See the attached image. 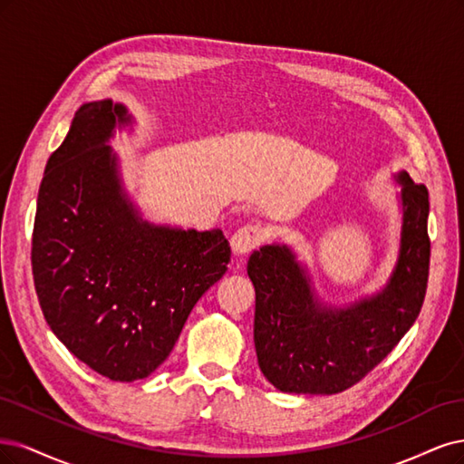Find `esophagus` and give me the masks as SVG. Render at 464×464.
<instances>
[{
	"label": "esophagus",
	"mask_w": 464,
	"mask_h": 464,
	"mask_svg": "<svg viewBox=\"0 0 464 464\" xmlns=\"http://www.w3.org/2000/svg\"><path fill=\"white\" fill-rule=\"evenodd\" d=\"M264 238H266V229L262 226H245L233 233L231 248L235 254H248L260 243H264Z\"/></svg>",
	"instance_id": "1"
}]
</instances>
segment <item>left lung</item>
Instances as JSON below:
<instances>
[{
  "label": "left lung",
  "mask_w": 464,
  "mask_h": 464,
  "mask_svg": "<svg viewBox=\"0 0 464 464\" xmlns=\"http://www.w3.org/2000/svg\"><path fill=\"white\" fill-rule=\"evenodd\" d=\"M402 226L399 256L385 287L349 306L324 304L306 267L287 245L254 250L246 272L256 291L254 347L279 392L334 395L376 368L420 314L430 270L428 188L395 175Z\"/></svg>",
  "instance_id": "obj_1"
}]
</instances>
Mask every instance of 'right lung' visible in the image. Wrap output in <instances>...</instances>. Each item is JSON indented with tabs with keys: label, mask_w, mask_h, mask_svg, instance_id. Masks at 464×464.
<instances>
[{
	"label": "right lung",
	"mask_w": 464,
	"mask_h": 464,
	"mask_svg": "<svg viewBox=\"0 0 464 464\" xmlns=\"http://www.w3.org/2000/svg\"><path fill=\"white\" fill-rule=\"evenodd\" d=\"M130 121L123 103H82L46 163L33 231L44 318L79 361L113 382L142 380L166 361L231 260L221 229L140 218L108 144Z\"/></svg>",
	"instance_id": "1"
}]
</instances>
